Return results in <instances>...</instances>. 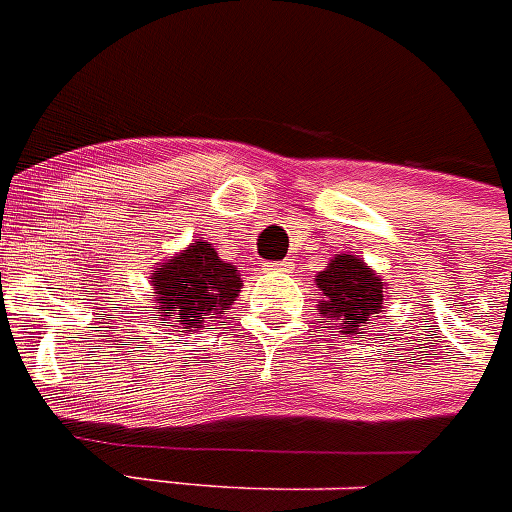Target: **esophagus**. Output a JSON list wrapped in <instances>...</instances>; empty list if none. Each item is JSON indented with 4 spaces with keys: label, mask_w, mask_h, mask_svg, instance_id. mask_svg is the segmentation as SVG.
<instances>
[{
    "label": "esophagus",
    "mask_w": 512,
    "mask_h": 512,
    "mask_svg": "<svg viewBox=\"0 0 512 512\" xmlns=\"http://www.w3.org/2000/svg\"><path fill=\"white\" fill-rule=\"evenodd\" d=\"M262 270L265 272H289L292 270V262H265V265H262Z\"/></svg>",
    "instance_id": "esophagus-1"
}]
</instances>
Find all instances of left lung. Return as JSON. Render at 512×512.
<instances>
[{"label": "left lung", "instance_id": "left-lung-1", "mask_svg": "<svg viewBox=\"0 0 512 512\" xmlns=\"http://www.w3.org/2000/svg\"><path fill=\"white\" fill-rule=\"evenodd\" d=\"M324 299L319 314L332 319L344 334H364L371 314L381 312L386 285L354 255H337L324 272L317 275Z\"/></svg>", "mask_w": 512, "mask_h": 512}]
</instances>
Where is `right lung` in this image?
<instances>
[{"label": "right lung", "instance_id": "right-lung-1", "mask_svg": "<svg viewBox=\"0 0 512 512\" xmlns=\"http://www.w3.org/2000/svg\"><path fill=\"white\" fill-rule=\"evenodd\" d=\"M153 314L175 332H195L213 322L215 314L235 302L242 280L237 267L220 260L208 242H193L188 250L156 267Z\"/></svg>", "mask_w": 512, "mask_h": 512}]
</instances>
